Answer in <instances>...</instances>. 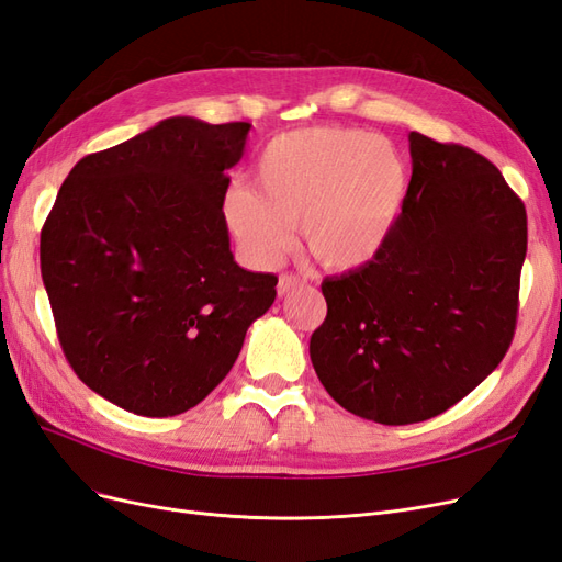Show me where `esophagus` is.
<instances>
[{
    "mask_svg": "<svg viewBox=\"0 0 562 562\" xmlns=\"http://www.w3.org/2000/svg\"><path fill=\"white\" fill-rule=\"evenodd\" d=\"M300 285H304V279H300V277H295V274H281V277H279L277 291H279V295L283 297V295H288L291 291H295V288H300Z\"/></svg>",
    "mask_w": 562,
    "mask_h": 562,
    "instance_id": "1",
    "label": "esophagus"
}]
</instances>
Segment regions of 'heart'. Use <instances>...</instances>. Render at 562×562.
<instances>
[{
	"label": "heart",
	"instance_id": "b5f03b06",
	"mask_svg": "<svg viewBox=\"0 0 562 562\" xmlns=\"http://www.w3.org/2000/svg\"><path fill=\"white\" fill-rule=\"evenodd\" d=\"M255 190L232 187L225 215L252 260L274 265L302 223L328 269L372 262L401 215L407 166L386 138L356 128H304L271 138L255 164Z\"/></svg>",
	"mask_w": 562,
	"mask_h": 562
}]
</instances>
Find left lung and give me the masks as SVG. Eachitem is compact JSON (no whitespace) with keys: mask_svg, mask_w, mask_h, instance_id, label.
<instances>
[{"mask_svg":"<svg viewBox=\"0 0 562 562\" xmlns=\"http://www.w3.org/2000/svg\"><path fill=\"white\" fill-rule=\"evenodd\" d=\"M413 178L380 255L321 283L310 356L345 411L378 424L431 419L512 347L527 213L479 151L411 133Z\"/></svg>","mask_w":562,"mask_h":562,"instance_id":"8db88e82","label":"left lung"}]
</instances>
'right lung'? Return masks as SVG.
Instances as JSON below:
<instances>
[{
	"label": "right lung",
	"mask_w": 562,
	"mask_h": 562,
	"mask_svg": "<svg viewBox=\"0 0 562 562\" xmlns=\"http://www.w3.org/2000/svg\"><path fill=\"white\" fill-rule=\"evenodd\" d=\"M250 124L164 119L83 157L42 227L40 262L77 378L143 417H173L227 378L277 277L234 262L227 171Z\"/></svg>",
	"instance_id": "1"
}]
</instances>
